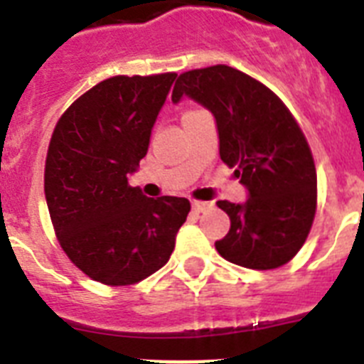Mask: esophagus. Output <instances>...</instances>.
Masks as SVG:
<instances>
[{"label": "esophagus", "instance_id": "1", "mask_svg": "<svg viewBox=\"0 0 364 364\" xmlns=\"http://www.w3.org/2000/svg\"><path fill=\"white\" fill-rule=\"evenodd\" d=\"M191 208H193V211H195V213H204V211H208V210H211V208H213V204H211V202H202V200H193V204H191Z\"/></svg>", "mask_w": 364, "mask_h": 364}]
</instances>
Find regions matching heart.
I'll return each instance as SVG.
<instances>
[{"mask_svg":"<svg viewBox=\"0 0 364 364\" xmlns=\"http://www.w3.org/2000/svg\"><path fill=\"white\" fill-rule=\"evenodd\" d=\"M189 112H191V111H189ZM186 114H188V112H186Z\"/></svg>","mask_w":364,"mask_h":364,"instance_id":"1","label":"heart"}]
</instances>
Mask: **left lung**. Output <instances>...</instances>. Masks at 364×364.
Returning <instances> with one entry per match:
<instances>
[{
    "label": "left lung",
    "instance_id": "obj_1",
    "mask_svg": "<svg viewBox=\"0 0 364 364\" xmlns=\"http://www.w3.org/2000/svg\"><path fill=\"white\" fill-rule=\"evenodd\" d=\"M182 96L215 117L222 162L247 189V200H218L231 228L217 252L233 264L273 269L290 262L306 240L317 208V173L301 127L275 92L228 65L180 74Z\"/></svg>",
    "mask_w": 364,
    "mask_h": 364
}]
</instances>
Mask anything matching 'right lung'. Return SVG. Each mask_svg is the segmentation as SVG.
Wrapping results in <instances>:
<instances>
[{
  "label": "right lung",
  "instance_id": "add662e5",
  "mask_svg": "<svg viewBox=\"0 0 364 364\" xmlns=\"http://www.w3.org/2000/svg\"><path fill=\"white\" fill-rule=\"evenodd\" d=\"M175 78L112 76L54 127L45 160L50 220L73 264L102 284H134L162 268L191 210L188 198H147L127 182Z\"/></svg>",
  "mask_w": 364,
  "mask_h": 364
}]
</instances>
